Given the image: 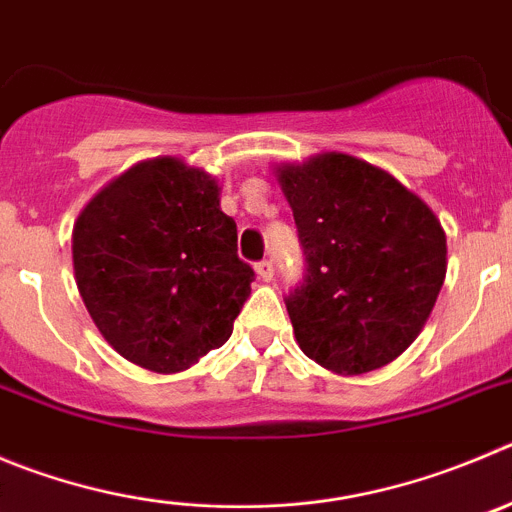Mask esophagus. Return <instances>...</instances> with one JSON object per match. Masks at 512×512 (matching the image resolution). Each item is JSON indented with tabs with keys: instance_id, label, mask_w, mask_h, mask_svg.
Instances as JSON below:
<instances>
[{
	"instance_id": "obj_1",
	"label": "esophagus",
	"mask_w": 512,
	"mask_h": 512,
	"mask_svg": "<svg viewBox=\"0 0 512 512\" xmlns=\"http://www.w3.org/2000/svg\"><path fill=\"white\" fill-rule=\"evenodd\" d=\"M255 270H257V275L265 280V283H267V280H272V272H275V270H272V260H260L255 265Z\"/></svg>"
}]
</instances>
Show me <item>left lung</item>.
<instances>
[{"label":"left lung","instance_id":"left-lung-1","mask_svg":"<svg viewBox=\"0 0 512 512\" xmlns=\"http://www.w3.org/2000/svg\"><path fill=\"white\" fill-rule=\"evenodd\" d=\"M305 255L285 295L298 346L336 374H366L417 338L447 272L432 209L386 171L348 154L278 169Z\"/></svg>","mask_w":512,"mask_h":512}]
</instances>
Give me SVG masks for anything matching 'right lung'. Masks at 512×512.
<instances>
[{
    "instance_id": "1",
    "label": "right lung",
    "mask_w": 512,
    "mask_h": 512,
    "mask_svg": "<svg viewBox=\"0 0 512 512\" xmlns=\"http://www.w3.org/2000/svg\"><path fill=\"white\" fill-rule=\"evenodd\" d=\"M73 265L105 341L156 374L224 346L255 280L217 181L169 156L128 169L80 212Z\"/></svg>"
}]
</instances>
